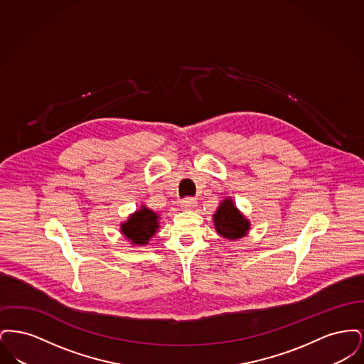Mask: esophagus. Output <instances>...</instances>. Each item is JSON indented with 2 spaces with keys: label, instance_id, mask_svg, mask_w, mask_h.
Here are the masks:
<instances>
[{
  "label": "esophagus",
  "instance_id": "esophagus-1",
  "mask_svg": "<svg viewBox=\"0 0 364 364\" xmlns=\"http://www.w3.org/2000/svg\"><path fill=\"white\" fill-rule=\"evenodd\" d=\"M196 206V199L187 196L186 199L181 200V208H193Z\"/></svg>",
  "mask_w": 364,
  "mask_h": 364
}]
</instances>
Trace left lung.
<instances>
[{
	"mask_svg": "<svg viewBox=\"0 0 364 364\" xmlns=\"http://www.w3.org/2000/svg\"><path fill=\"white\" fill-rule=\"evenodd\" d=\"M214 226L221 236L235 240L247 235L250 224L239 213V210L235 208L233 202L230 199H225L214 214Z\"/></svg>",
	"mask_w": 364,
	"mask_h": 364,
	"instance_id": "8db88e82",
	"label": "left lung"
}]
</instances>
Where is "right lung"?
<instances>
[{
    "label": "right lung",
    "mask_w": 364,
    "mask_h": 364,
    "mask_svg": "<svg viewBox=\"0 0 364 364\" xmlns=\"http://www.w3.org/2000/svg\"><path fill=\"white\" fill-rule=\"evenodd\" d=\"M158 228V215L150 208H143L136 211L129 220L122 224V232L127 239L135 244L143 245L147 244L150 237L156 233Z\"/></svg>",
    "instance_id": "add662e5"
}]
</instances>
